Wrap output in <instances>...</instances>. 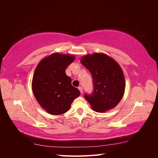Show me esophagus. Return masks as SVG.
Instances as JSON below:
<instances>
[{"label":"esophagus","mask_w":158,"mask_h":158,"mask_svg":"<svg viewBox=\"0 0 158 158\" xmlns=\"http://www.w3.org/2000/svg\"><path fill=\"white\" fill-rule=\"evenodd\" d=\"M78 89L80 90V93H81V94H82V93H83V89H82V87H81V86L78 87Z\"/></svg>","instance_id":"34e87169"}]
</instances>
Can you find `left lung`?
Wrapping results in <instances>:
<instances>
[{
  "mask_svg": "<svg viewBox=\"0 0 158 158\" xmlns=\"http://www.w3.org/2000/svg\"><path fill=\"white\" fill-rule=\"evenodd\" d=\"M80 62L92 76L94 92L84 97L94 111L103 113L117 106L125 89V76L117 62L97 52L83 56Z\"/></svg>",
  "mask_w": 158,
  "mask_h": 158,
  "instance_id": "left-lung-1",
  "label": "left lung"
}]
</instances>
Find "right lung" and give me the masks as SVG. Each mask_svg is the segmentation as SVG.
<instances>
[{"mask_svg": "<svg viewBox=\"0 0 158 158\" xmlns=\"http://www.w3.org/2000/svg\"><path fill=\"white\" fill-rule=\"evenodd\" d=\"M74 59L73 55L54 52L43 59L35 70L31 82L33 95L41 107L51 114L67 112L74 99L80 95L65 73Z\"/></svg>", "mask_w": 158, "mask_h": 158, "instance_id": "obj_1", "label": "right lung"}]
</instances>
